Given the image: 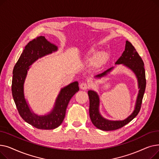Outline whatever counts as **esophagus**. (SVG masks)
<instances>
[{"instance_id":"obj_1","label":"esophagus","mask_w":159,"mask_h":159,"mask_svg":"<svg viewBox=\"0 0 159 159\" xmlns=\"http://www.w3.org/2000/svg\"><path fill=\"white\" fill-rule=\"evenodd\" d=\"M80 88L82 89H87L88 88H89V85L86 82H82V83H81V84H80Z\"/></svg>"}]
</instances>
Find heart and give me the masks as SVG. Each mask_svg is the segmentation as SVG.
<instances>
[{"label": "heart", "mask_w": 159, "mask_h": 159, "mask_svg": "<svg viewBox=\"0 0 159 159\" xmlns=\"http://www.w3.org/2000/svg\"><path fill=\"white\" fill-rule=\"evenodd\" d=\"M95 54V52L94 51H91L89 53H88V55H93ZM105 59V56L103 54H100L98 55L96 58L95 59V64H101L102 61H104V60Z\"/></svg>", "instance_id": "obj_1"}]
</instances>
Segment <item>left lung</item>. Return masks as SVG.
<instances>
[{"mask_svg": "<svg viewBox=\"0 0 159 159\" xmlns=\"http://www.w3.org/2000/svg\"><path fill=\"white\" fill-rule=\"evenodd\" d=\"M115 64H124L125 66H128V68L133 71L137 77L140 90L137 97L134 111L126 119L122 121H110L102 118L98 112L99 99L98 95L93 91H88V93L89 98V111L91 120L95 126L100 129L104 131H112L122 128L135 117L140 110L146 85L144 62L130 42L128 40L126 41L125 51ZM112 68H111L104 72L97 75L96 77H101L104 76L107 73L110 72Z\"/></svg>", "mask_w": 159, "mask_h": 159, "instance_id": "left-lung-1", "label": "left lung"}]
</instances>
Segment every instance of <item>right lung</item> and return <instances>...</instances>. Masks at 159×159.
<instances>
[{
    "label": "right lung",
    "mask_w": 159,
    "mask_h": 159,
    "mask_svg": "<svg viewBox=\"0 0 159 159\" xmlns=\"http://www.w3.org/2000/svg\"><path fill=\"white\" fill-rule=\"evenodd\" d=\"M57 47L40 36L30 41L25 46L13 70L11 84L12 96L21 117L37 129H52L58 127L63 122L67 106L71 97L79 90L78 82H74L61 89L53 111L45 116H39L30 110L24 97L23 85L28 67L39 58L52 53Z\"/></svg>",
    "instance_id": "1"
}]
</instances>
